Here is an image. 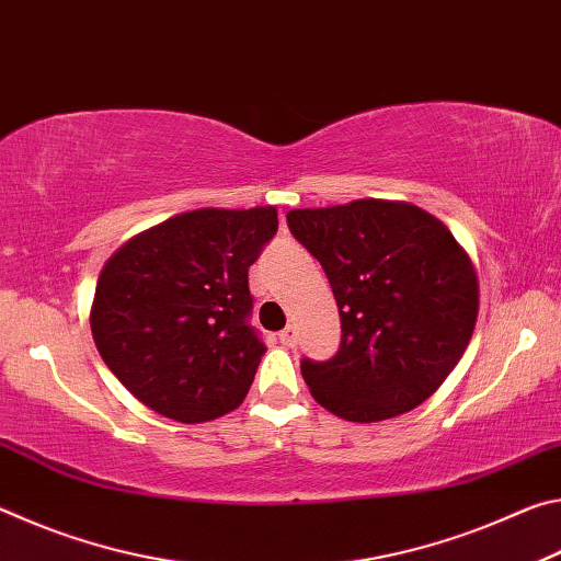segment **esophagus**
Segmentation results:
<instances>
[{
  "label": "esophagus",
  "instance_id": "obj_1",
  "mask_svg": "<svg viewBox=\"0 0 561 561\" xmlns=\"http://www.w3.org/2000/svg\"><path fill=\"white\" fill-rule=\"evenodd\" d=\"M279 341L284 346H294V341H297V329H294L291 324L287 329L279 331Z\"/></svg>",
  "mask_w": 561,
  "mask_h": 561
}]
</instances>
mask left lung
Returning <instances> with one entry per match:
<instances>
[{
  "label": "left lung",
  "instance_id": "left-lung-1",
  "mask_svg": "<svg viewBox=\"0 0 561 561\" xmlns=\"http://www.w3.org/2000/svg\"><path fill=\"white\" fill-rule=\"evenodd\" d=\"M287 225L324 267L341 317L329 360L301 358L311 396L374 423L431 398L458 366L478 319V274L438 217L408 203L291 210Z\"/></svg>",
  "mask_w": 561,
  "mask_h": 561
}]
</instances>
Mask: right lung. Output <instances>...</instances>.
Listing matches in <instances>:
<instances>
[{
    "label": "right lung",
    "instance_id": "right-lung-1",
    "mask_svg": "<svg viewBox=\"0 0 561 561\" xmlns=\"http://www.w3.org/2000/svg\"><path fill=\"white\" fill-rule=\"evenodd\" d=\"M277 210H195L133 237L103 267L91 331L113 376L156 413L203 423L244 401L267 346L247 272Z\"/></svg>",
    "mask_w": 561,
    "mask_h": 561
}]
</instances>
